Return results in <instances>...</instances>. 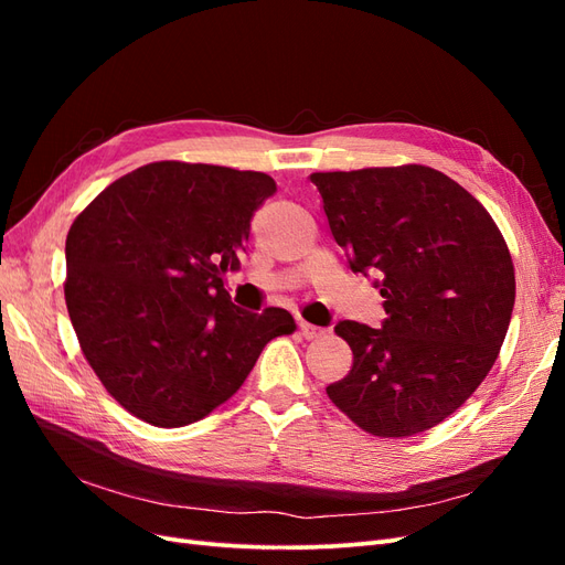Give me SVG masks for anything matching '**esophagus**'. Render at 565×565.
Returning <instances> with one entry per match:
<instances>
[{
  "instance_id": "esophagus-1",
  "label": "esophagus",
  "mask_w": 565,
  "mask_h": 565,
  "mask_svg": "<svg viewBox=\"0 0 565 565\" xmlns=\"http://www.w3.org/2000/svg\"><path fill=\"white\" fill-rule=\"evenodd\" d=\"M299 334H301L303 339H316V337L322 334V330L316 328V324H311V322L299 320Z\"/></svg>"
}]
</instances>
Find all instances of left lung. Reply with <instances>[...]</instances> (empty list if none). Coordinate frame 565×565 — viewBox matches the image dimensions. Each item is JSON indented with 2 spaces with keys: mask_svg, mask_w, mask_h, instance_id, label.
<instances>
[{
  "mask_svg": "<svg viewBox=\"0 0 565 565\" xmlns=\"http://www.w3.org/2000/svg\"><path fill=\"white\" fill-rule=\"evenodd\" d=\"M353 273L384 297L382 330L337 322L353 367L330 401L367 434L431 429L498 361L516 299L500 228L471 193L422 164L311 174Z\"/></svg>",
  "mask_w": 565,
  "mask_h": 565,
  "instance_id": "left-lung-1",
  "label": "left lung"
}]
</instances>
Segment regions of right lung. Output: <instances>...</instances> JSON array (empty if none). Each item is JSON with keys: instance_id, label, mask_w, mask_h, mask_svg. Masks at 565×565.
Masks as SVG:
<instances>
[{"instance_id": "right-lung-1", "label": "right lung", "mask_w": 565, "mask_h": 565, "mask_svg": "<svg viewBox=\"0 0 565 565\" xmlns=\"http://www.w3.org/2000/svg\"><path fill=\"white\" fill-rule=\"evenodd\" d=\"M276 181L231 167L152 162L110 183L65 241V303L84 358L127 413L193 424L243 386L285 309H237L249 221Z\"/></svg>"}]
</instances>
